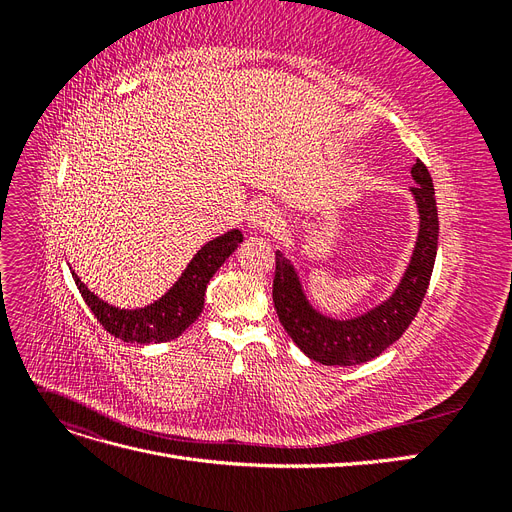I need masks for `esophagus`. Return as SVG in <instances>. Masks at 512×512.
<instances>
[{
    "label": "esophagus",
    "instance_id": "34e87169",
    "mask_svg": "<svg viewBox=\"0 0 512 512\" xmlns=\"http://www.w3.org/2000/svg\"><path fill=\"white\" fill-rule=\"evenodd\" d=\"M282 224V215L277 211L271 203H262L254 205V209L250 211V228L258 230V232H271L277 230Z\"/></svg>",
    "mask_w": 512,
    "mask_h": 512
}]
</instances>
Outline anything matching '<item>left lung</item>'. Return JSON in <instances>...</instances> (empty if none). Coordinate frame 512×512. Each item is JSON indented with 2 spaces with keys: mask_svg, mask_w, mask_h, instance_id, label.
<instances>
[{
  "mask_svg": "<svg viewBox=\"0 0 512 512\" xmlns=\"http://www.w3.org/2000/svg\"><path fill=\"white\" fill-rule=\"evenodd\" d=\"M412 177L416 185L410 192L421 215V226H418L410 265L391 297L369 309L367 314L350 320H335L316 312L303 294L299 275L290 260L280 250L275 252V312L292 342L309 359L322 365L367 363L395 344L418 314L431 280L433 262H436L440 226L433 181L421 160H416L412 166Z\"/></svg>",
  "mask_w": 512,
  "mask_h": 512,
  "instance_id": "1",
  "label": "left lung"
}]
</instances>
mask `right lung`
Returning <instances> with one entry per match:
<instances>
[{
    "label": "right lung",
    "mask_w": 512,
    "mask_h": 512,
    "mask_svg": "<svg viewBox=\"0 0 512 512\" xmlns=\"http://www.w3.org/2000/svg\"><path fill=\"white\" fill-rule=\"evenodd\" d=\"M241 241V230H230L200 247L188 269L181 273L179 282L162 299L141 309H119L108 305L98 299L81 282V277H76V273H72V277L91 314L98 318L104 331L130 344H162L179 337L200 316L209 280L224 265V260L237 250Z\"/></svg>",
    "instance_id": "add662e5"
}]
</instances>
